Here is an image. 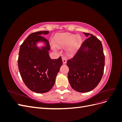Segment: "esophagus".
Listing matches in <instances>:
<instances>
[{
  "label": "esophagus",
  "mask_w": 122,
  "mask_h": 122,
  "mask_svg": "<svg viewBox=\"0 0 122 122\" xmlns=\"http://www.w3.org/2000/svg\"><path fill=\"white\" fill-rule=\"evenodd\" d=\"M62 62H63L64 64H66L67 63V59L65 57H62Z\"/></svg>",
  "instance_id": "obj_1"
}]
</instances>
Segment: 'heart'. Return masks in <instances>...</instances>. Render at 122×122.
Instances as JSON below:
<instances>
[{"instance_id":"1","label":"heart","mask_w":122,"mask_h":122,"mask_svg":"<svg viewBox=\"0 0 122 122\" xmlns=\"http://www.w3.org/2000/svg\"><path fill=\"white\" fill-rule=\"evenodd\" d=\"M82 40L80 36L69 32L58 34L54 39V45L58 48L68 46L67 53L69 55H72L76 52ZM52 47L53 50H56L54 46H52Z\"/></svg>"}]
</instances>
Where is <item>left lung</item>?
Returning <instances> with one entry per match:
<instances>
[{
	"mask_svg": "<svg viewBox=\"0 0 122 122\" xmlns=\"http://www.w3.org/2000/svg\"><path fill=\"white\" fill-rule=\"evenodd\" d=\"M89 36L73 58L67 61L69 68L68 77L73 89L80 93H86L96 87L104 72L105 56L101 42L89 33Z\"/></svg>",
	"mask_w": 122,
	"mask_h": 122,
	"instance_id": "obj_1",
	"label": "left lung"
}]
</instances>
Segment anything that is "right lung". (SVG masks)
I'll use <instances>...</instances> for the list:
<instances>
[{
  "label": "right lung",
  "instance_id": "add662e5",
  "mask_svg": "<svg viewBox=\"0 0 122 122\" xmlns=\"http://www.w3.org/2000/svg\"><path fill=\"white\" fill-rule=\"evenodd\" d=\"M48 34L49 31L32 33L20 47L18 64L20 75L26 86L36 93H45L52 88L62 65L61 57L52 60L49 56V42L42 36ZM39 41L46 44L41 49L36 46Z\"/></svg>",
  "mask_w": 122,
  "mask_h": 122
}]
</instances>
